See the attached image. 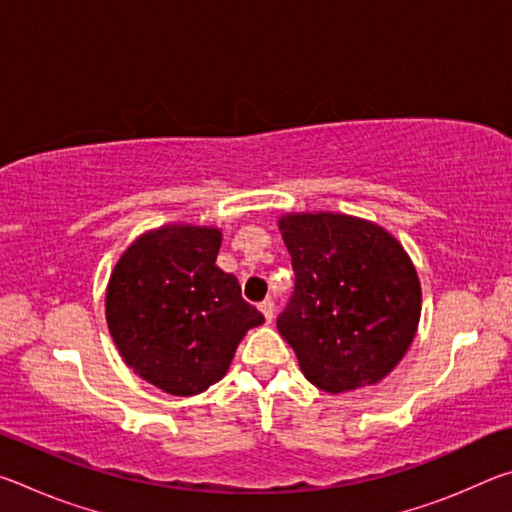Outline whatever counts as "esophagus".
I'll use <instances>...</instances> for the list:
<instances>
[{
  "label": "esophagus",
  "instance_id": "1",
  "mask_svg": "<svg viewBox=\"0 0 512 512\" xmlns=\"http://www.w3.org/2000/svg\"><path fill=\"white\" fill-rule=\"evenodd\" d=\"M259 311H262V314H264L266 323H271L273 316H275V305H273V300H271V298H266L264 302H259Z\"/></svg>",
  "mask_w": 512,
  "mask_h": 512
}]
</instances>
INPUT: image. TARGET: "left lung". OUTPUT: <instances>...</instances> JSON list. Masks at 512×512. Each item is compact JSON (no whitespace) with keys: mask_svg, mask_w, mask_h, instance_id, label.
I'll use <instances>...</instances> for the list:
<instances>
[{"mask_svg":"<svg viewBox=\"0 0 512 512\" xmlns=\"http://www.w3.org/2000/svg\"><path fill=\"white\" fill-rule=\"evenodd\" d=\"M296 289L277 316L300 370L325 393L384 379L418 332L422 291L411 257L381 225L359 216H280Z\"/></svg>","mask_w":512,"mask_h":512,"instance_id":"1","label":"left lung"}]
</instances>
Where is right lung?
Returning a JSON list of instances; mask_svg holds the SVG:
<instances>
[{"label": "right lung", "instance_id": "1", "mask_svg": "<svg viewBox=\"0 0 512 512\" xmlns=\"http://www.w3.org/2000/svg\"><path fill=\"white\" fill-rule=\"evenodd\" d=\"M221 230L162 225L119 257L106 291L112 341L128 368L164 393L198 395L223 379L264 316L216 266Z\"/></svg>", "mask_w": 512, "mask_h": 512}]
</instances>
